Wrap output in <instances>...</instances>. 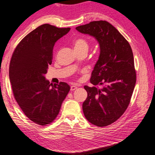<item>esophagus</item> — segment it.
Segmentation results:
<instances>
[{
    "label": "esophagus",
    "instance_id": "obj_1",
    "mask_svg": "<svg viewBox=\"0 0 155 155\" xmlns=\"http://www.w3.org/2000/svg\"><path fill=\"white\" fill-rule=\"evenodd\" d=\"M78 88V87L77 86H75V85H72L71 87V91H75V89H77Z\"/></svg>",
    "mask_w": 155,
    "mask_h": 155
}]
</instances>
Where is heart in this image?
<instances>
[{
  "instance_id": "1",
  "label": "heart",
  "mask_w": 155,
  "mask_h": 155,
  "mask_svg": "<svg viewBox=\"0 0 155 155\" xmlns=\"http://www.w3.org/2000/svg\"><path fill=\"white\" fill-rule=\"evenodd\" d=\"M73 47L75 51L85 50L88 51V42L83 38H78L74 40L73 42Z\"/></svg>"
}]
</instances>
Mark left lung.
Listing matches in <instances>:
<instances>
[{
    "mask_svg": "<svg viewBox=\"0 0 155 155\" xmlns=\"http://www.w3.org/2000/svg\"><path fill=\"white\" fill-rule=\"evenodd\" d=\"M75 29L94 37L100 45V56L90 81L104 87L84 86L88 96L82 109L90 123L104 127L117 120L130 104L136 83L133 51L125 38L105 20L93 21Z\"/></svg>",
    "mask_w": 155,
    "mask_h": 155,
    "instance_id": "obj_1",
    "label": "left lung"
}]
</instances>
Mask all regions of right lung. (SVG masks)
I'll return each mask as SVG.
<instances>
[{"label": "right lung", "instance_id": "add662e5", "mask_svg": "<svg viewBox=\"0 0 155 155\" xmlns=\"http://www.w3.org/2000/svg\"><path fill=\"white\" fill-rule=\"evenodd\" d=\"M70 29L40 25L19 42L10 60L9 80L15 100L25 115L38 125L46 126L57 117L70 91L66 82L53 84L45 77L51 64L55 43Z\"/></svg>", "mask_w": 155, "mask_h": 155}]
</instances>
